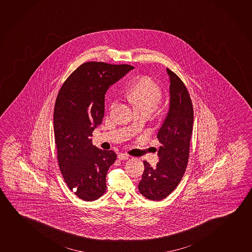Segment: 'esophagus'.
Returning a JSON list of instances; mask_svg holds the SVG:
<instances>
[{"label": "esophagus", "instance_id": "1", "mask_svg": "<svg viewBox=\"0 0 252 252\" xmlns=\"http://www.w3.org/2000/svg\"><path fill=\"white\" fill-rule=\"evenodd\" d=\"M129 158H130V156L126 154H120L118 155V158L120 160H126Z\"/></svg>", "mask_w": 252, "mask_h": 252}]
</instances>
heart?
<instances>
[{
    "label": "heart",
    "mask_w": 252,
    "mask_h": 252,
    "mask_svg": "<svg viewBox=\"0 0 252 252\" xmlns=\"http://www.w3.org/2000/svg\"><path fill=\"white\" fill-rule=\"evenodd\" d=\"M126 96L137 110L154 111L162 99L159 86L150 77H140L127 88Z\"/></svg>",
    "instance_id": "heart-1"
}]
</instances>
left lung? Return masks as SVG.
<instances>
[{
    "label": "left lung",
    "mask_w": 252,
    "mask_h": 252,
    "mask_svg": "<svg viewBox=\"0 0 252 252\" xmlns=\"http://www.w3.org/2000/svg\"><path fill=\"white\" fill-rule=\"evenodd\" d=\"M166 71L171 83L170 106L158 132L159 162L153 168L144 161L145 170L139 183V192L153 201L164 199L181 181L189 159L193 126V106L186 85L175 73L169 68Z\"/></svg>",
    "instance_id": "obj_1"
}]
</instances>
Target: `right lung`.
I'll return each mask as SVG.
<instances>
[{
	"instance_id": "obj_1",
	"label": "right lung",
	"mask_w": 252,
	"mask_h": 252,
	"mask_svg": "<svg viewBox=\"0 0 252 252\" xmlns=\"http://www.w3.org/2000/svg\"><path fill=\"white\" fill-rule=\"evenodd\" d=\"M133 68L126 64L86 62L59 91L54 110L59 167L68 188L80 199L96 200L106 191V173L117 155L93 146L90 137L102 123L107 89Z\"/></svg>"
}]
</instances>
